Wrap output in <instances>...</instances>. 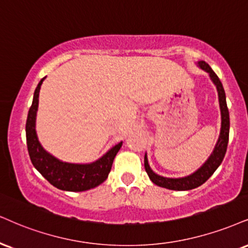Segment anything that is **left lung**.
<instances>
[{"label": "left lung", "mask_w": 248, "mask_h": 248, "mask_svg": "<svg viewBox=\"0 0 248 248\" xmlns=\"http://www.w3.org/2000/svg\"><path fill=\"white\" fill-rule=\"evenodd\" d=\"M198 66L209 73L210 79H212V81L215 84L216 88H217L219 109H221V131H219L218 140L216 142L215 147H214L213 153L202 166L199 168L195 172L192 173V175L182 177V178H167V177L155 173L151 169V167H149L147 154H145L146 172H147L149 179L155 185L160 186V187L173 189V191H188V189L199 187L204 182H207L209 179V177L215 172V170L222 163L225 153H227L229 142V130H230V117H229V110L227 106V99H225L224 88H223L222 82L217 76H216V73L209 66V64H207L204 61H199Z\"/></svg>", "instance_id": "obj_1"}]
</instances>
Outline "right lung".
<instances>
[{
  "mask_svg": "<svg viewBox=\"0 0 248 248\" xmlns=\"http://www.w3.org/2000/svg\"><path fill=\"white\" fill-rule=\"evenodd\" d=\"M45 79L46 77L42 78L35 88L33 102L26 121V142L32 164L51 185L62 191L82 192L96 187L108 178L112 162L123 142L117 143L102 157L88 164H76L60 161L59 158L46 152L39 142L35 131L39 92Z\"/></svg>",
  "mask_w": 248,
  "mask_h": 248,
  "instance_id": "add662e5",
  "label": "right lung"
}]
</instances>
